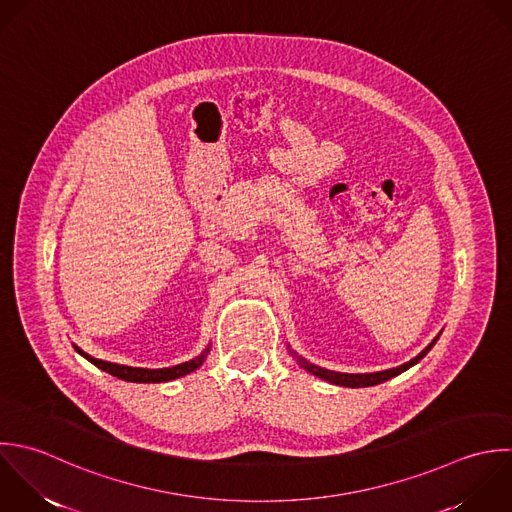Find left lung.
Listing matches in <instances>:
<instances>
[{"instance_id": "8db88e82", "label": "left lung", "mask_w": 512, "mask_h": 512, "mask_svg": "<svg viewBox=\"0 0 512 512\" xmlns=\"http://www.w3.org/2000/svg\"><path fill=\"white\" fill-rule=\"evenodd\" d=\"M439 339V337H437ZM437 339L427 347V349H423L415 359H411L409 363H405V365H401V367H395V369H387V371H377V373H337V371H329V369H321V367H317V365H313V363H309V361H305L303 357H297V363L303 367V369H307L309 373H313L315 377H319V379H325V381H329V383H333V385H341V387H351V389H359V387H373V385H379V383H385V381H389V379H393V377H397V375H401L403 371H407V369H411L413 365H417L431 349H433V345L437 343Z\"/></svg>"}]
</instances>
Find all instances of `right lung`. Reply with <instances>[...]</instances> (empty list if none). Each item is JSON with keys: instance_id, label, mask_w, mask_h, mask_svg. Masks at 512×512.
<instances>
[{"instance_id": "add662e5", "label": "right lung", "mask_w": 512, "mask_h": 512, "mask_svg": "<svg viewBox=\"0 0 512 512\" xmlns=\"http://www.w3.org/2000/svg\"><path fill=\"white\" fill-rule=\"evenodd\" d=\"M75 351L85 357L89 363H93L97 369L121 379V381H129V383H165V381H173L179 377H185L189 373H193L195 369H199L209 353V347L195 359L175 365V367H165V369H141V367H127V365H117V363H107L101 359H95L91 355H87L85 351H81L77 345H73Z\"/></svg>"}]
</instances>
